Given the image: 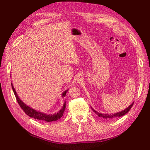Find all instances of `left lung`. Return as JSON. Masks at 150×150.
I'll return each instance as SVG.
<instances>
[{"mask_svg": "<svg viewBox=\"0 0 150 150\" xmlns=\"http://www.w3.org/2000/svg\"><path fill=\"white\" fill-rule=\"evenodd\" d=\"M133 104V103L131 104V105L128 107L127 108L126 110L122 111L121 112H117V113H115V114H112V115H108V114H103V113H99L98 112H97L96 111L94 110L93 108L92 110L94 112H96V114L99 116V117H104V118L105 119H115V118H116V117H120V116H123L125 115H126V113H128V111H129V110H131V107H132Z\"/></svg>", "mask_w": 150, "mask_h": 150, "instance_id": "1", "label": "left lung"}]
</instances>
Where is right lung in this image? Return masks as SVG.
I'll use <instances>...</instances> for the list:
<instances>
[{
	"mask_svg": "<svg viewBox=\"0 0 150 150\" xmlns=\"http://www.w3.org/2000/svg\"><path fill=\"white\" fill-rule=\"evenodd\" d=\"M11 85H12V88L13 89V93H14V94H15V96L16 98V99H17L18 103H19V106L22 108V110L24 111L25 114L27 115H28L29 117H33V118H34V119H37L40 121L51 122V121H57V120L60 119L61 117L63 116V113H64V112L65 111V109H66V101L64 102V105H63V107L62 108L61 110L58 112H57L56 114L46 115V114H45V113L37 111L36 110H34V109H32L31 108L29 107L28 106H27L26 104H25L18 97L17 94L15 91V89L13 87L12 83H11ZM67 91H68V89L62 93V96L64 97L66 96Z\"/></svg>",
	"mask_w": 150,
	"mask_h": 150,
	"instance_id": "1",
	"label": "right lung"
}]
</instances>
